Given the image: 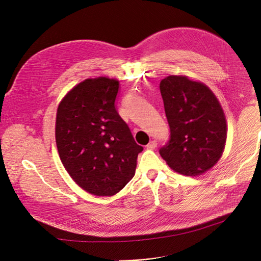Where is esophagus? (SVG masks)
I'll return each mask as SVG.
<instances>
[{
    "mask_svg": "<svg viewBox=\"0 0 261 261\" xmlns=\"http://www.w3.org/2000/svg\"><path fill=\"white\" fill-rule=\"evenodd\" d=\"M156 147H158V142H156L155 140L150 141L147 145H145V148H147L148 150H154Z\"/></svg>",
    "mask_w": 261,
    "mask_h": 261,
    "instance_id": "obj_1",
    "label": "esophagus"
}]
</instances>
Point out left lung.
Here are the masks:
<instances>
[{
  "mask_svg": "<svg viewBox=\"0 0 261 261\" xmlns=\"http://www.w3.org/2000/svg\"><path fill=\"white\" fill-rule=\"evenodd\" d=\"M161 94L170 127V139L160 149L171 169L198 175L218 162L227 138L225 113L213 92L186 76L161 81Z\"/></svg>",
  "mask_w": 261,
  "mask_h": 261,
  "instance_id": "left-lung-1",
  "label": "left lung"
}]
</instances>
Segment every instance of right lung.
<instances>
[{
  "mask_svg": "<svg viewBox=\"0 0 261 261\" xmlns=\"http://www.w3.org/2000/svg\"><path fill=\"white\" fill-rule=\"evenodd\" d=\"M118 91L116 79H86L67 93L57 111L61 162L81 189L95 196L120 192L135 175L143 150L117 111Z\"/></svg>",
  "mask_w": 261,
  "mask_h": 261,
  "instance_id": "obj_1",
  "label": "right lung"
}]
</instances>
